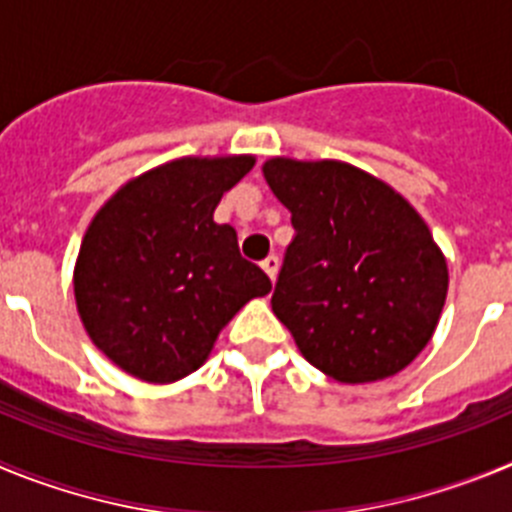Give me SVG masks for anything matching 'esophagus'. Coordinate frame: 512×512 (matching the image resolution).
Segmentation results:
<instances>
[{"label":"esophagus","mask_w":512,"mask_h":512,"mask_svg":"<svg viewBox=\"0 0 512 512\" xmlns=\"http://www.w3.org/2000/svg\"><path fill=\"white\" fill-rule=\"evenodd\" d=\"M261 269H264L266 274H269L271 282H274V279H277V271H279V256H274V253H271V256H266V259L261 261Z\"/></svg>","instance_id":"esophagus-1"}]
</instances>
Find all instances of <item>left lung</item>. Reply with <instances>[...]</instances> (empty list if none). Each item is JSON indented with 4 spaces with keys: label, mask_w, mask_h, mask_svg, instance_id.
I'll use <instances>...</instances> for the list:
<instances>
[{
    "label": "left lung",
    "mask_w": 512,
    "mask_h": 512,
    "mask_svg": "<svg viewBox=\"0 0 512 512\" xmlns=\"http://www.w3.org/2000/svg\"><path fill=\"white\" fill-rule=\"evenodd\" d=\"M264 176L295 228L271 310L302 356L338 382L405 369L431 341L449 287L423 217L338 161L271 158Z\"/></svg>",
    "instance_id": "8db88e82"
}]
</instances>
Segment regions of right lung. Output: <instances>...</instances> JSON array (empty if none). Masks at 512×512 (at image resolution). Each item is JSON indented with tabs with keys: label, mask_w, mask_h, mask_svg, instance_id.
I'll return each instance as SVG.
<instances>
[{
	"label": "right lung",
	"mask_w": 512,
	"mask_h": 512,
	"mask_svg": "<svg viewBox=\"0 0 512 512\" xmlns=\"http://www.w3.org/2000/svg\"><path fill=\"white\" fill-rule=\"evenodd\" d=\"M251 156L182 158L138 176L89 225L76 261V307L117 366L166 384L200 369L217 333L271 282L238 251L217 202Z\"/></svg>",
	"instance_id": "obj_1"
}]
</instances>
